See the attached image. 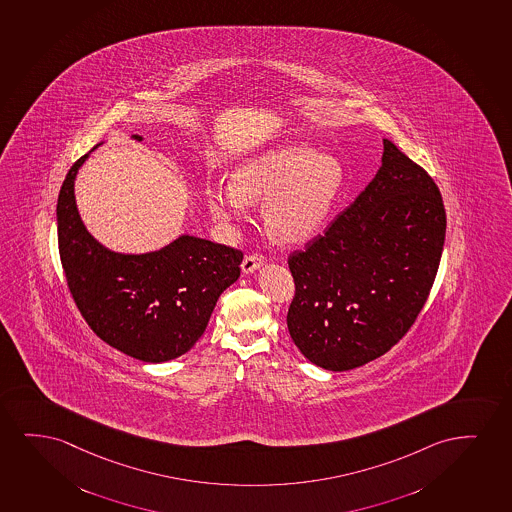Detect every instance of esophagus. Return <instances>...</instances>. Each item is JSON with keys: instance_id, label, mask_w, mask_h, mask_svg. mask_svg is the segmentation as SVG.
<instances>
[{"instance_id": "1", "label": "esophagus", "mask_w": 512, "mask_h": 512, "mask_svg": "<svg viewBox=\"0 0 512 512\" xmlns=\"http://www.w3.org/2000/svg\"><path fill=\"white\" fill-rule=\"evenodd\" d=\"M264 255H260V253H250V255H246L245 259H243V264H241V269L245 271V273H253V271H257L259 267L264 266Z\"/></svg>"}]
</instances>
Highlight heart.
Segmentation results:
<instances>
[{"label": "heart", "instance_id": "1", "mask_svg": "<svg viewBox=\"0 0 512 512\" xmlns=\"http://www.w3.org/2000/svg\"><path fill=\"white\" fill-rule=\"evenodd\" d=\"M344 170L332 156L307 146L276 147L236 168L233 184L208 187L215 219L243 217L250 201H266L269 231L281 241H302L316 233L339 198Z\"/></svg>", "mask_w": 512, "mask_h": 512}]
</instances>
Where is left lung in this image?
I'll return each instance as SVG.
<instances>
[{
    "instance_id": "8db88e82",
    "label": "left lung",
    "mask_w": 512,
    "mask_h": 512,
    "mask_svg": "<svg viewBox=\"0 0 512 512\" xmlns=\"http://www.w3.org/2000/svg\"><path fill=\"white\" fill-rule=\"evenodd\" d=\"M446 234L439 187L384 139L382 166L325 233L288 257L295 346L332 372L358 368L412 328L438 274Z\"/></svg>"
}]
</instances>
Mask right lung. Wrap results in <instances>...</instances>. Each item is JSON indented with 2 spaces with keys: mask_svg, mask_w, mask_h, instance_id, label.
<instances>
[{
  "mask_svg": "<svg viewBox=\"0 0 512 512\" xmlns=\"http://www.w3.org/2000/svg\"><path fill=\"white\" fill-rule=\"evenodd\" d=\"M87 158L69 168L57 200L60 262L74 304L114 349L146 363L179 358L239 278L243 252L193 236L144 255L107 250L87 233L74 201V179Z\"/></svg>",
  "mask_w": 512,
  "mask_h": 512,
  "instance_id": "add662e5",
  "label": "right lung"
}]
</instances>
